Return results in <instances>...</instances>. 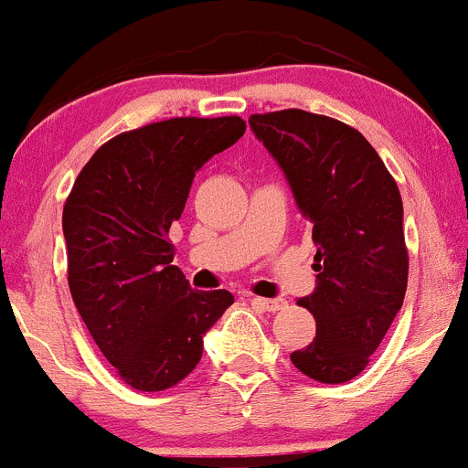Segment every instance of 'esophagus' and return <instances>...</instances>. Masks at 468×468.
Wrapping results in <instances>:
<instances>
[{"instance_id": "1", "label": "esophagus", "mask_w": 468, "mask_h": 468, "mask_svg": "<svg viewBox=\"0 0 468 468\" xmlns=\"http://www.w3.org/2000/svg\"><path fill=\"white\" fill-rule=\"evenodd\" d=\"M252 302L254 306L257 308H261V311H268V313H277V311H282V308H286V300H266V297H252Z\"/></svg>"}]
</instances>
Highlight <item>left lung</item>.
<instances>
[{
	"instance_id": "1",
	"label": "left lung",
	"mask_w": 468,
	"mask_h": 468,
	"mask_svg": "<svg viewBox=\"0 0 468 468\" xmlns=\"http://www.w3.org/2000/svg\"><path fill=\"white\" fill-rule=\"evenodd\" d=\"M250 128L283 171L315 243V291L297 304L315 338L291 354L320 383L358 377L401 311L408 286L403 202L372 144L304 110L252 114Z\"/></svg>"
}]
</instances>
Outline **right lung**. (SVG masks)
<instances>
[{"label":"right lung","mask_w":468,"mask_h":468,"mask_svg":"<svg viewBox=\"0 0 468 468\" xmlns=\"http://www.w3.org/2000/svg\"><path fill=\"white\" fill-rule=\"evenodd\" d=\"M245 133L240 117L168 119L117 134L79 173L62 209L69 291L85 326L130 388L160 392L194 372L205 335L234 304L194 291L168 229L196 171Z\"/></svg>","instance_id":"1"}]
</instances>
